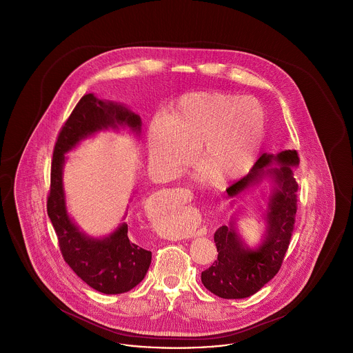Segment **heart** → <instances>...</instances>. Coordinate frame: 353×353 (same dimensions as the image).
I'll return each instance as SVG.
<instances>
[{"instance_id": "heart-1", "label": "heart", "mask_w": 353, "mask_h": 353, "mask_svg": "<svg viewBox=\"0 0 353 353\" xmlns=\"http://www.w3.org/2000/svg\"><path fill=\"white\" fill-rule=\"evenodd\" d=\"M266 112L252 97L219 91L185 94L148 125L152 167L164 176L180 173L199 144L200 181H234L248 174L263 144Z\"/></svg>"}]
</instances>
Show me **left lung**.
I'll list each match as a JSON object with an SVG mask.
<instances>
[{
  "mask_svg": "<svg viewBox=\"0 0 353 353\" xmlns=\"http://www.w3.org/2000/svg\"><path fill=\"white\" fill-rule=\"evenodd\" d=\"M298 167L299 157L295 150L263 153L243 179L226 189L233 205L238 197L263 181L271 184L262 212L265 233L258 246L250 248L245 243L236 230L235 219L216 232L217 261L201 272L202 283L210 292L223 299H243L276 275L294 230L298 190L294 168Z\"/></svg>",
  "mask_w": 353,
  "mask_h": 353,
  "instance_id": "left-lung-1",
  "label": "left lung"
}]
</instances>
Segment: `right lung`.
Segmentation results:
<instances>
[{"mask_svg": "<svg viewBox=\"0 0 353 353\" xmlns=\"http://www.w3.org/2000/svg\"><path fill=\"white\" fill-rule=\"evenodd\" d=\"M110 128L114 131L127 128L140 137L141 119L121 103L101 101L94 94L84 95L62 127L54 147L48 214L68 266L94 290L112 295L127 292L144 279L151 265L152 252L130 241L125 222L104 236L85 234L68 214L63 186V167L68 152L85 139Z\"/></svg>", "mask_w": 353, "mask_h": 353, "instance_id": "obj_1", "label": "right lung"}]
</instances>
